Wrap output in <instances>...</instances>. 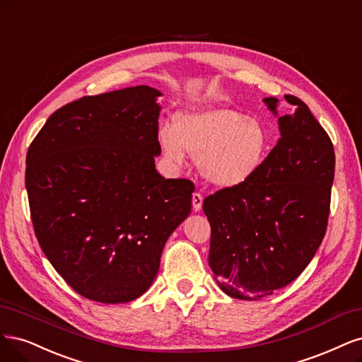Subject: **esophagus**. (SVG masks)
Wrapping results in <instances>:
<instances>
[{
    "label": "esophagus",
    "mask_w": 362,
    "mask_h": 362,
    "mask_svg": "<svg viewBox=\"0 0 362 362\" xmlns=\"http://www.w3.org/2000/svg\"><path fill=\"white\" fill-rule=\"evenodd\" d=\"M202 206H203V195L200 192H194L192 194V207H194V211L195 212L200 211Z\"/></svg>",
    "instance_id": "obj_1"
}]
</instances>
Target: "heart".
<instances>
[{
  "label": "heart",
  "instance_id": "heart-1",
  "mask_svg": "<svg viewBox=\"0 0 362 362\" xmlns=\"http://www.w3.org/2000/svg\"><path fill=\"white\" fill-rule=\"evenodd\" d=\"M159 141L173 164H183L185 150L198 158L203 176L221 188L247 182L271 144L262 122L227 108L179 112L174 126L160 127Z\"/></svg>",
  "mask_w": 362,
  "mask_h": 362
}]
</instances>
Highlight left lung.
<instances>
[{
	"instance_id": "obj_1",
	"label": "left lung",
	"mask_w": 362,
	"mask_h": 362,
	"mask_svg": "<svg viewBox=\"0 0 362 362\" xmlns=\"http://www.w3.org/2000/svg\"><path fill=\"white\" fill-rule=\"evenodd\" d=\"M284 99L293 111L278 119L281 138L260 168L203 202L212 230L209 266L221 290L236 299H260L296 279L328 227L332 141L305 102ZM264 102L276 112L278 99Z\"/></svg>"
}]
</instances>
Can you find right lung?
Returning <instances> with one entry per match:
<instances>
[{"label": "right lung", "instance_id": "1", "mask_svg": "<svg viewBox=\"0 0 362 362\" xmlns=\"http://www.w3.org/2000/svg\"><path fill=\"white\" fill-rule=\"evenodd\" d=\"M158 96L147 86L84 96L52 112L28 147L34 233L54 269L90 300L141 296L191 214L194 183L155 168Z\"/></svg>", "mask_w": 362, "mask_h": 362}]
</instances>
